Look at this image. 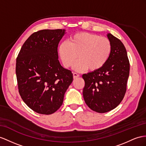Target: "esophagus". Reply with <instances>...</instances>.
Wrapping results in <instances>:
<instances>
[{"instance_id": "34e87169", "label": "esophagus", "mask_w": 146, "mask_h": 146, "mask_svg": "<svg viewBox=\"0 0 146 146\" xmlns=\"http://www.w3.org/2000/svg\"><path fill=\"white\" fill-rule=\"evenodd\" d=\"M73 78H74V79H76V78H77L78 77L80 76L79 74H78V73H73Z\"/></svg>"}]
</instances>
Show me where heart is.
Masks as SVG:
<instances>
[{"label":"heart","instance_id":"heart-1","mask_svg":"<svg viewBox=\"0 0 146 146\" xmlns=\"http://www.w3.org/2000/svg\"><path fill=\"white\" fill-rule=\"evenodd\" d=\"M110 40L106 37L89 33H78L71 36L69 42H63L58 54L65 68L73 66L76 72L98 70L106 64L111 53Z\"/></svg>","mask_w":146,"mask_h":146}]
</instances>
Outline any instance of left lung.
I'll return each instance as SVG.
<instances>
[{"mask_svg": "<svg viewBox=\"0 0 146 146\" xmlns=\"http://www.w3.org/2000/svg\"><path fill=\"white\" fill-rule=\"evenodd\" d=\"M112 50L101 68L83 74L85 82L83 94L87 106L93 111L106 113L117 107L124 98L129 74V62L121 41L107 34Z\"/></svg>", "mask_w": 146, "mask_h": 146, "instance_id": "1", "label": "left lung"}]
</instances>
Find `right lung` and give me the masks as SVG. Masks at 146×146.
<instances>
[{
  "instance_id": "obj_1",
  "label": "right lung",
  "mask_w": 146,
  "mask_h": 146,
  "mask_svg": "<svg viewBox=\"0 0 146 146\" xmlns=\"http://www.w3.org/2000/svg\"><path fill=\"white\" fill-rule=\"evenodd\" d=\"M65 29H43L25 41L18 55V91L27 105L37 113L50 115L62 105L73 81L70 70L59 62L57 47Z\"/></svg>"
}]
</instances>
